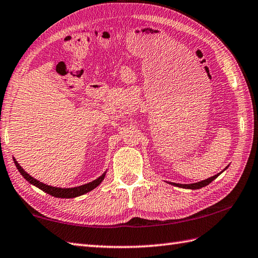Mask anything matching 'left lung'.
Listing matches in <instances>:
<instances>
[{
	"label": "left lung",
	"mask_w": 258,
	"mask_h": 258,
	"mask_svg": "<svg viewBox=\"0 0 258 258\" xmlns=\"http://www.w3.org/2000/svg\"><path fill=\"white\" fill-rule=\"evenodd\" d=\"M229 165H227L226 168L221 171L220 173H218V174H215L214 176H211V178H208V179H206V180H203V181H199V182H196V183H189V184H181V183H173V182H168V183H170V184H172V185H175V186H179V188H183V189H191V190H196V189H201V188H204V186H206V185H208L210 182H213V181L217 178V176H218L219 174H221L224 172V171L228 168Z\"/></svg>",
	"instance_id": "8db88e82"
}]
</instances>
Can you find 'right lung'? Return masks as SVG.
Segmentation results:
<instances>
[{
    "mask_svg": "<svg viewBox=\"0 0 258 258\" xmlns=\"http://www.w3.org/2000/svg\"><path fill=\"white\" fill-rule=\"evenodd\" d=\"M14 161V164L17 166V169L19 170V172L21 173V175L23 178L28 181L29 183H31L33 185L37 186V188L41 189L44 192L49 194L50 196H53L55 198H76V197H79V196H83L85 194L89 192V191L94 190L96 186H98L100 183H102V181L104 180L106 172H104L102 175L97 178L96 180L92 181V182L89 183H86L83 185H79V186H74V188H58V186H52V185H48L45 183L40 182L39 180L34 179L33 176L30 175L28 172H25V171L22 169V166L18 163V161L13 158Z\"/></svg>",
    "mask_w": 258,
    "mask_h": 258,
    "instance_id": "right-lung-1",
    "label": "right lung"
}]
</instances>
